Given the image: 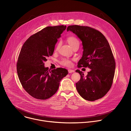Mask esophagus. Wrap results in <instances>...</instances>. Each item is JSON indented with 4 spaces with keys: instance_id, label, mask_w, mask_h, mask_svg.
Listing matches in <instances>:
<instances>
[{
    "instance_id": "34e87169",
    "label": "esophagus",
    "mask_w": 131,
    "mask_h": 131,
    "mask_svg": "<svg viewBox=\"0 0 131 131\" xmlns=\"http://www.w3.org/2000/svg\"><path fill=\"white\" fill-rule=\"evenodd\" d=\"M74 70H72V69H68V72L69 73H72V72H74Z\"/></svg>"
}]
</instances>
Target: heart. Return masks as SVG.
Returning <instances> with one entry per match:
<instances>
[{
  "label": "heart",
  "mask_w": 131,
  "mask_h": 131,
  "mask_svg": "<svg viewBox=\"0 0 131 131\" xmlns=\"http://www.w3.org/2000/svg\"><path fill=\"white\" fill-rule=\"evenodd\" d=\"M67 41L69 43V44L71 46L72 48H74L75 47H79L80 45V41L78 40V39L73 36H71L68 37ZM60 46V43H58L56 47V50H57ZM60 64L63 66H67V67H70L71 66L72 63L71 61L67 58H63L60 61Z\"/></svg>",
  "instance_id": "b5f03b06"
}]
</instances>
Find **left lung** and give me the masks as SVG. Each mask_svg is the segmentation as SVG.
Listing matches in <instances>:
<instances>
[{
	"label": "left lung",
	"mask_w": 131,
	"mask_h": 131,
	"mask_svg": "<svg viewBox=\"0 0 131 131\" xmlns=\"http://www.w3.org/2000/svg\"><path fill=\"white\" fill-rule=\"evenodd\" d=\"M67 31L74 33L82 41L83 56L78 67H89L88 75L76 70L81 75L75 83L79 95L85 100L93 101L102 98L109 91L115 71V61L109 43L98 30L88 26H69Z\"/></svg>",
	"instance_id": "8db88e82"
}]
</instances>
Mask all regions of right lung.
Here are the masks:
<instances>
[{
  "mask_svg": "<svg viewBox=\"0 0 131 131\" xmlns=\"http://www.w3.org/2000/svg\"><path fill=\"white\" fill-rule=\"evenodd\" d=\"M64 25L49 26L33 34L25 42L17 62V72L24 89L39 100L49 99L57 92L61 80L68 73L65 68L45 67L56 43L66 29Z\"/></svg>",
  "mask_w": 131,
  "mask_h": 131,
  "instance_id": "obj_1",
  "label": "right lung"
}]
</instances>
